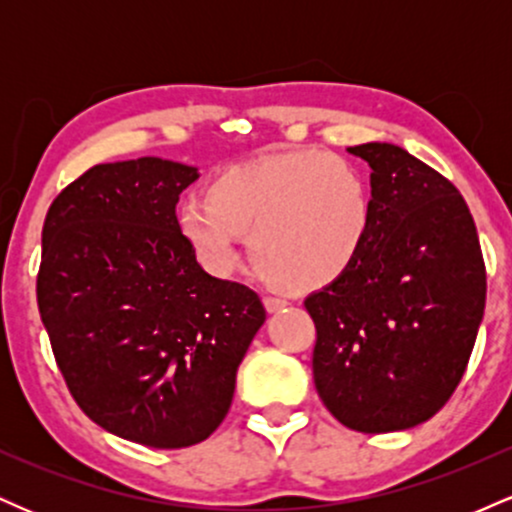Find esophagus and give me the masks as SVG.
Listing matches in <instances>:
<instances>
[{
  "instance_id": "34e87169",
  "label": "esophagus",
  "mask_w": 512,
  "mask_h": 512,
  "mask_svg": "<svg viewBox=\"0 0 512 512\" xmlns=\"http://www.w3.org/2000/svg\"><path fill=\"white\" fill-rule=\"evenodd\" d=\"M289 301L281 296H264V308L269 310V313H279V310H284Z\"/></svg>"
}]
</instances>
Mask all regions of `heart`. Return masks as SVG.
<instances>
[{"label":"heart","mask_w":512,"mask_h":512,"mask_svg":"<svg viewBox=\"0 0 512 512\" xmlns=\"http://www.w3.org/2000/svg\"><path fill=\"white\" fill-rule=\"evenodd\" d=\"M204 199L178 207V231L204 269L233 272L238 238L257 272L293 291L332 284L354 267L373 223L363 173L317 149L279 151L226 168Z\"/></svg>","instance_id":"heart-1"}]
</instances>
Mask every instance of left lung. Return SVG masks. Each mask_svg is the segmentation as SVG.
<instances>
[{"label":"left lung","mask_w":512,"mask_h":512,"mask_svg":"<svg viewBox=\"0 0 512 512\" xmlns=\"http://www.w3.org/2000/svg\"><path fill=\"white\" fill-rule=\"evenodd\" d=\"M349 154L373 170V223L354 267L305 298L317 330L313 378L351 431H407L460 385L484 317V257L450 180L395 144Z\"/></svg>","instance_id":"left-lung-1"}]
</instances>
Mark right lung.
<instances>
[{
  "label": "right lung",
  "mask_w": 512,
  "mask_h": 512,
  "mask_svg": "<svg viewBox=\"0 0 512 512\" xmlns=\"http://www.w3.org/2000/svg\"><path fill=\"white\" fill-rule=\"evenodd\" d=\"M197 178L156 156L101 163L64 187L43 226L38 308L69 392L93 424L158 450L219 428L267 317L180 236L175 204Z\"/></svg>",
  "instance_id": "add662e5"
}]
</instances>
